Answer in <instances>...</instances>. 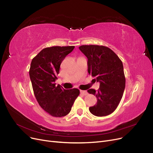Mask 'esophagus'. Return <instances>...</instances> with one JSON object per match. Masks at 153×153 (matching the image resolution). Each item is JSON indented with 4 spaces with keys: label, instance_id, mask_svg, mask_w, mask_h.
<instances>
[{
    "label": "esophagus",
    "instance_id": "34e87169",
    "mask_svg": "<svg viewBox=\"0 0 153 153\" xmlns=\"http://www.w3.org/2000/svg\"><path fill=\"white\" fill-rule=\"evenodd\" d=\"M80 92H81V94H82L84 96H86V95L88 94V92L86 91H82V90H81Z\"/></svg>",
    "mask_w": 153,
    "mask_h": 153
}]
</instances>
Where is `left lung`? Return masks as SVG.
Masks as SVG:
<instances>
[{"mask_svg":"<svg viewBox=\"0 0 153 153\" xmlns=\"http://www.w3.org/2000/svg\"><path fill=\"white\" fill-rule=\"evenodd\" d=\"M79 49L88 58L89 75L100 83L97 91L93 89L88 91L97 97L96 104L90 107L89 111L99 117L109 115L117 108L125 89L123 62L113 51L105 46L84 45Z\"/></svg>","mask_w":153,"mask_h":153,"instance_id":"obj_1","label":"left lung"}]
</instances>
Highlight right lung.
<instances>
[{
	"instance_id": "1",
	"label": "right lung",
	"mask_w": 153,
	"mask_h": 153,
	"mask_svg": "<svg viewBox=\"0 0 153 153\" xmlns=\"http://www.w3.org/2000/svg\"><path fill=\"white\" fill-rule=\"evenodd\" d=\"M74 46H53L43 49L33 58L29 76L33 91L40 106L53 117L68 114L76 99L79 95L76 88L64 89L55 81L60 65Z\"/></svg>"
}]
</instances>
